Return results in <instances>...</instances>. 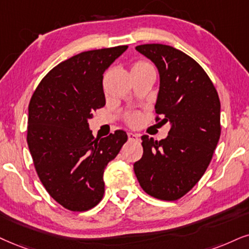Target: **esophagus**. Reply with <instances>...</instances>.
Instances as JSON below:
<instances>
[{"label": "esophagus", "instance_id": "esophagus-1", "mask_svg": "<svg viewBox=\"0 0 249 249\" xmlns=\"http://www.w3.org/2000/svg\"><path fill=\"white\" fill-rule=\"evenodd\" d=\"M127 137H128V140L138 141V140H139L140 135L137 134V133H132V132H130V133H127Z\"/></svg>", "mask_w": 249, "mask_h": 249}]
</instances>
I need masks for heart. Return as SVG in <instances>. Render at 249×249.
Segmentation results:
<instances>
[{"label":"heart","instance_id":"heart-1","mask_svg":"<svg viewBox=\"0 0 249 249\" xmlns=\"http://www.w3.org/2000/svg\"><path fill=\"white\" fill-rule=\"evenodd\" d=\"M143 67H152V65H150L149 63H147V62L138 61V62L134 63L133 67H132V69H138V68H143ZM127 123L130 125H132V126H137V125L140 123V116L138 115V114L130 115L127 117Z\"/></svg>","mask_w":249,"mask_h":249}]
</instances>
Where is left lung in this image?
<instances>
[{
    "label": "left lung",
    "mask_w": 249,
    "mask_h": 249,
    "mask_svg": "<svg viewBox=\"0 0 249 249\" xmlns=\"http://www.w3.org/2000/svg\"><path fill=\"white\" fill-rule=\"evenodd\" d=\"M135 49L159 69L155 121L171 128L160 141L141 137L143 154L134 174L150 196L176 201L195 186L212 161L221 137V102L206 71L185 53L161 43Z\"/></svg>",
    "instance_id": "1"
}]
</instances>
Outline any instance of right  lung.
I'll return each mask as SVG.
<instances>
[{"mask_svg":"<svg viewBox=\"0 0 249 249\" xmlns=\"http://www.w3.org/2000/svg\"><path fill=\"white\" fill-rule=\"evenodd\" d=\"M127 46L88 50L45 75L28 105L27 144L40 181L65 209L86 212L105 194L103 172L126 142L116 131L94 138L93 112L106 105L103 73Z\"/></svg>","mask_w":249,"mask_h":249,"instance_id":"obj_1","label":"right lung"}]
</instances>
